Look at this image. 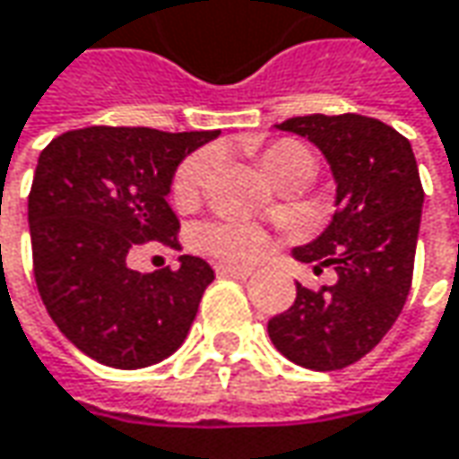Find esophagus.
<instances>
[{
  "instance_id": "34e87169",
  "label": "esophagus",
  "mask_w": 459,
  "mask_h": 459,
  "mask_svg": "<svg viewBox=\"0 0 459 459\" xmlns=\"http://www.w3.org/2000/svg\"><path fill=\"white\" fill-rule=\"evenodd\" d=\"M215 270H218V275H223V278H238V281H247V278L255 273L252 267H236V264H218Z\"/></svg>"
}]
</instances>
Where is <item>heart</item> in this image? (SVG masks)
<instances>
[{"mask_svg":"<svg viewBox=\"0 0 459 459\" xmlns=\"http://www.w3.org/2000/svg\"><path fill=\"white\" fill-rule=\"evenodd\" d=\"M259 163L264 169V174L270 178L290 169V166H301V163H311V155L307 148L296 145V143H273L270 148L262 150ZM210 166L207 155H192L189 160L181 163V169L176 171L174 178V200L178 204H186L200 189L204 171ZM314 166V163H311ZM204 247L215 255L233 259V262H252L267 252V238L264 233L249 226H236V223H215L203 230Z\"/></svg>","mask_w":459,"mask_h":459,"instance_id":"b5f03b06","label":"heart"}]
</instances>
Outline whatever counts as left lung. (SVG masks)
<instances>
[{
	"instance_id": "obj_1",
	"label": "left lung",
	"mask_w": 459,
	"mask_h": 459,
	"mask_svg": "<svg viewBox=\"0 0 459 459\" xmlns=\"http://www.w3.org/2000/svg\"><path fill=\"white\" fill-rule=\"evenodd\" d=\"M322 150L335 178V215L316 238L293 247L314 273L333 267L322 290L296 283L293 307L267 322L288 361L333 371L364 359L405 307L416 259L423 186L411 143L379 119L296 117L275 124Z\"/></svg>"
}]
</instances>
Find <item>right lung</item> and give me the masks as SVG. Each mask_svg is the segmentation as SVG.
Returning <instances> with one entry per match:
<instances>
[{
  "label": "right lung",
  "instance_id": "obj_1",
  "mask_svg": "<svg viewBox=\"0 0 459 459\" xmlns=\"http://www.w3.org/2000/svg\"><path fill=\"white\" fill-rule=\"evenodd\" d=\"M218 134L85 126L39 155L28 197L36 285L56 327L98 364L145 368L189 335L212 267L181 255L176 270L143 275L126 256L148 241L178 247L176 169Z\"/></svg>",
  "mask_w": 459,
  "mask_h": 459
}]
</instances>
